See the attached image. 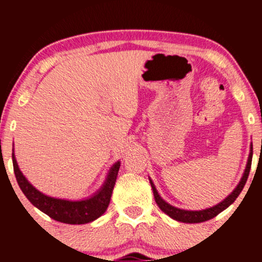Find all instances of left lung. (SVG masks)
Listing matches in <instances>:
<instances>
[{"mask_svg": "<svg viewBox=\"0 0 262 262\" xmlns=\"http://www.w3.org/2000/svg\"><path fill=\"white\" fill-rule=\"evenodd\" d=\"M251 160H252V150H251L250 155H249L248 165H246V169H245L244 176H243L242 181H240L239 185L236 186V188L234 189L233 192H231V194H229V196L225 198L223 202L217 204V206L212 207V208L203 209V210H183V209L176 208V207L170 206L169 203L165 202V201L162 200L160 196H159V193H158V191H156L154 183H152L151 180H150V185H151L152 192H154L155 202L159 207H160V209L162 210V212L166 213L169 217L175 219V221L183 222V223H202V222L209 221V219L214 218L215 215H218L219 213L222 212V210L228 208V207H229L230 204L236 200V197L239 196L240 192L243 191V188H244V186L246 183V180H248V177H249V172H250Z\"/></svg>", "mask_w": 262, "mask_h": 262, "instance_id": "1", "label": "left lung"}]
</instances>
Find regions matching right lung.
I'll list each match as a JSON object with an SVG mask.
<instances>
[{
	"label": "right lung",
	"instance_id": "obj_1",
	"mask_svg": "<svg viewBox=\"0 0 262 262\" xmlns=\"http://www.w3.org/2000/svg\"><path fill=\"white\" fill-rule=\"evenodd\" d=\"M12 160H13V170L18 185H19L25 196L29 200V202L37 207L38 209H40L41 212H44L45 214L49 215L50 218L66 224L90 223V222L101 217L106 212L108 204H110L111 196H112L117 175H118L119 166H121L119 162H116L113 165L103 187L95 196L85 201L71 202V201L48 197L41 192H39L22 175V172L18 169L17 161L13 154H12Z\"/></svg>",
	"mask_w": 262,
	"mask_h": 262
}]
</instances>
